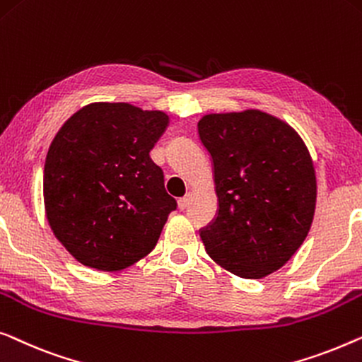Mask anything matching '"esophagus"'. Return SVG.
<instances>
[{
  "label": "esophagus",
  "instance_id": "34e87169",
  "mask_svg": "<svg viewBox=\"0 0 362 362\" xmlns=\"http://www.w3.org/2000/svg\"><path fill=\"white\" fill-rule=\"evenodd\" d=\"M189 201H191V196L187 194V196L181 197L180 201H177V207H180V211H185V209H187V206H189Z\"/></svg>",
  "mask_w": 362,
  "mask_h": 362
}]
</instances>
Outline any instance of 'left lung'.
I'll return each instance as SVG.
<instances>
[{
	"instance_id": "8db88e82",
	"label": "left lung",
	"mask_w": 362,
	"mask_h": 362,
	"mask_svg": "<svg viewBox=\"0 0 362 362\" xmlns=\"http://www.w3.org/2000/svg\"><path fill=\"white\" fill-rule=\"evenodd\" d=\"M211 155L218 209L199 230L209 256L233 274L259 279L284 266L310 230L315 170L291 125L255 111L197 122Z\"/></svg>"
}]
</instances>
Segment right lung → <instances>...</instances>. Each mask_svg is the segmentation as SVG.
<instances>
[{"label": "right lung", "instance_id": "obj_1", "mask_svg": "<svg viewBox=\"0 0 362 362\" xmlns=\"http://www.w3.org/2000/svg\"><path fill=\"white\" fill-rule=\"evenodd\" d=\"M160 111L96 103L62 125L44 166L50 228L81 264L119 271L155 248L176 201L150 150L168 127Z\"/></svg>", "mask_w": 362, "mask_h": 362}]
</instances>
